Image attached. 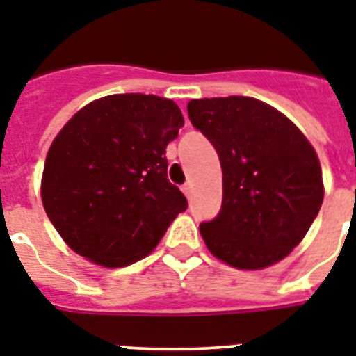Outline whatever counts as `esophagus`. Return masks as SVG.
<instances>
[{"label":"esophagus","mask_w":356,"mask_h":356,"mask_svg":"<svg viewBox=\"0 0 356 356\" xmlns=\"http://www.w3.org/2000/svg\"><path fill=\"white\" fill-rule=\"evenodd\" d=\"M183 194L186 195V197H190V195H192V183H186L183 186Z\"/></svg>","instance_id":"1"}]
</instances>
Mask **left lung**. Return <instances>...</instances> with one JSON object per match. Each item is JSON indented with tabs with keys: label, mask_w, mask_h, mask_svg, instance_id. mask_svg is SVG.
I'll return each mask as SVG.
<instances>
[{
	"label": "left lung",
	"mask_w": 356,
	"mask_h": 356,
	"mask_svg": "<svg viewBox=\"0 0 356 356\" xmlns=\"http://www.w3.org/2000/svg\"><path fill=\"white\" fill-rule=\"evenodd\" d=\"M188 116L216 147L223 172L222 211L200 225L209 251L236 270L281 262L323 203L312 144L292 120L254 97L192 99Z\"/></svg>",
	"instance_id": "8db88e82"
}]
</instances>
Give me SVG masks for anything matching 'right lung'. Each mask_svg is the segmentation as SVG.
Segmentation results:
<instances>
[{
    "label": "right lung",
    "mask_w": 356,
    "mask_h": 356,
    "mask_svg": "<svg viewBox=\"0 0 356 356\" xmlns=\"http://www.w3.org/2000/svg\"><path fill=\"white\" fill-rule=\"evenodd\" d=\"M166 97L113 94L77 111L47 151L42 205L75 253L103 268L144 259L186 211L168 181L166 145L183 127Z\"/></svg>",
    "instance_id": "obj_1"
}]
</instances>
